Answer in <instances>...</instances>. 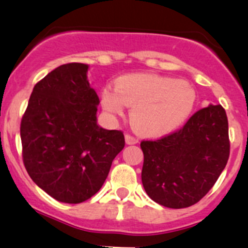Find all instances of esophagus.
<instances>
[{
  "label": "esophagus",
  "mask_w": 248,
  "mask_h": 248,
  "mask_svg": "<svg viewBox=\"0 0 248 248\" xmlns=\"http://www.w3.org/2000/svg\"><path fill=\"white\" fill-rule=\"evenodd\" d=\"M124 138H126V143L128 144V145H133V144L138 143V139H137L136 137L131 136V134H126V137H124Z\"/></svg>",
  "instance_id": "1"
}]
</instances>
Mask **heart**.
I'll return each instance as SVG.
<instances>
[{
	"instance_id": "obj_1",
	"label": "heart",
	"mask_w": 248,
	"mask_h": 248,
	"mask_svg": "<svg viewBox=\"0 0 248 248\" xmlns=\"http://www.w3.org/2000/svg\"><path fill=\"white\" fill-rule=\"evenodd\" d=\"M103 108L122 115L131 109L134 128L148 136H161L188 119L196 103L195 91L183 81L154 74H132L120 78L114 88L102 92Z\"/></svg>"
}]
</instances>
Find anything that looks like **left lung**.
<instances>
[{"instance_id": "8db88e82", "label": "left lung", "mask_w": 248, "mask_h": 248, "mask_svg": "<svg viewBox=\"0 0 248 248\" xmlns=\"http://www.w3.org/2000/svg\"><path fill=\"white\" fill-rule=\"evenodd\" d=\"M141 182L151 200L168 208L195 205L208 191L230 154L224 108L196 111L182 128L154 140H141Z\"/></svg>"}]
</instances>
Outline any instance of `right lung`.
Returning a JSON list of instances; mask_svg holds the SVG:
<instances>
[{
	"label": "right lung",
	"instance_id": "1",
	"mask_svg": "<svg viewBox=\"0 0 248 248\" xmlns=\"http://www.w3.org/2000/svg\"><path fill=\"white\" fill-rule=\"evenodd\" d=\"M88 65L58 66L38 81L20 124L23 162L31 179L55 200L81 203L104 184L124 148L122 131L97 124Z\"/></svg>",
	"mask_w": 248,
	"mask_h": 248
}]
</instances>
